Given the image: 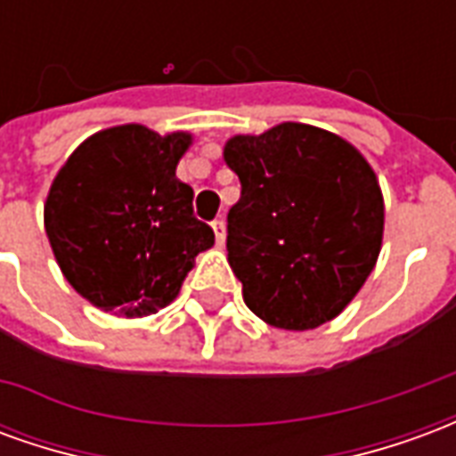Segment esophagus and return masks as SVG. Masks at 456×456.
<instances>
[{
	"label": "esophagus",
	"mask_w": 456,
	"mask_h": 456,
	"mask_svg": "<svg viewBox=\"0 0 456 456\" xmlns=\"http://www.w3.org/2000/svg\"><path fill=\"white\" fill-rule=\"evenodd\" d=\"M212 229H215V239H217V247H224L227 241V229H224V219L219 217L212 222Z\"/></svg>",
	"instance_id": "1"
}]
</instances>
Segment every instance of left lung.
Segmentation results:
<instances>
[{"label":"left lung","mask_w":456,"mask_h":456,"mask_svg":"<svg viewBox=\"0 0 456 456\" xmlns=\"http://www.w3.org/2000/svg\"><path fill=\"white\" fill-rule=\"evenodd\" d=\"M224 160L241 183L227 215V258L247 307L281 330L330 322L381 251L373 168L342 136L297 121L232 136Z\"/></svg>","instance_id":"1"}]
</instances>
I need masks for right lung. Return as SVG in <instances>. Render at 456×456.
Wrapping results in <instances>:
<instances>
[{
    "instance_id": "add662e5",
    "label": "right lung",
    "mask_w": 456,
    "mask_h": 456,
    "mask_svg": "<svg viewBox=\"0 0 456 456\" xmlns=\"http://www.w3.org/2000/svg\"><path fill=\"white\" fill-rule=\"evenodd\" d=\"M190 143L185 131L121 124L83 141L58 170L45 234L68 283L104 313L146 317L170 305L215 244L192 215L195 192L175 178Z\"/></svg>"
}]
</instances>
